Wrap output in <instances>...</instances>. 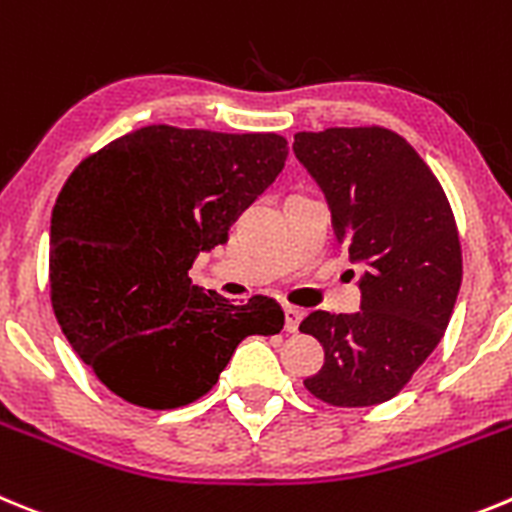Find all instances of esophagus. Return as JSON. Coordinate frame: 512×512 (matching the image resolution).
Listing matches in <instances>:
<instances>
[{
  "instance_id": "1",
  "label": "esophagus",
  "mask_w": 512,
  "mask_h": 512,
  "mask_svg": "<svg viewBox=\"0 0 512 512\" xmlns=\"http://www.w3.org/2000/svg\"><path fill=\"white\" fill-rule=\"evenodd\" d=\"M303 316H306V311H303V308L285 306V329L298 331V324H301Z\"/></svg>"
}]
</instances>
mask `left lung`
<instances>
[{
    "instance_id": "1",
    "label": "left lung",
    "mask_w": 512,
    "mask_h": 512,
    "mask_svg": "<svg viewBox=\"0 0 512 512\" xmlns=\"http://www.w3.org/2000/svg\"><path fill=\"white\" fill-rule=\"evenodd\" d=\"M293 153L324 191L331 229L365 262L362 311H311L303 334L324 347L308 393L336 408L395 398L441 342L462 285V245L439 178L398 132H298Z\"/></svg>"
}]
</instances>
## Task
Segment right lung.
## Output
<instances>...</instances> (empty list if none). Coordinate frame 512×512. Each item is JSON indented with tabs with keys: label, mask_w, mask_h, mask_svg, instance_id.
I'll use <instances>...</instances> for the list:
<instances>
[{
	"label": "right lung",
	"mask_w": 512,
	"mask_h": 512,
	"mask_svg": "<svg viewBox=\"0 0 512 512\" xmlns=\"http://www.w3.org/2000/svg\"><path fill=\"white\" fill-rule=\"evenodd\" d=\"M288 142L150 124L76 165L50 219V303L73 352L150 411L199 400L237 344L278 334L275 298L232 306L191 285L196 255L278 178Z\"/></svg>",
	"instance_id": "add662e5"
}]
</instances>
